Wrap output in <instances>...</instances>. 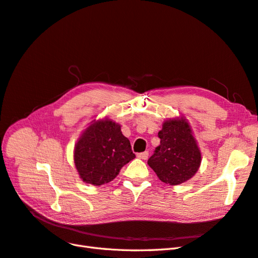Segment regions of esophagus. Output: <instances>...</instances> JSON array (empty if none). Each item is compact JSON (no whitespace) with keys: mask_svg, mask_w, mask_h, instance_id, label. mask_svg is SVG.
I'll list each match as a JSON object with an SVG mask.
<instances>
[{"mask_svg":"<svg viewBox=\"0 0 258 258\" xmlns=\"http://www.w3.org/2000/svg\"><path fill=\"white\" fill-rule=\"evenodd\" d=\"M148 155H150V154H148V152H143V153H139L138 154V157L139 158H141V159H147L148 158Z\"/></svg>","mask_w":258,"mask_h":258,"instance_id":"34e87169","label":"esophagus"}]
</instances>
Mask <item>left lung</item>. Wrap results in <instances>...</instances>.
<instances>
[{
  "mask_svg": "<svg viewBox=\"0 0 258 258\" xmlns=\"http://www.w3.org/2000/svg\"><path fill=\"white\" fill-rule=\"evenodd\" d=\"M160 145L147 160L160 181L178 185L191 178L197 172L201 154L190 127L185 119H170L158 132Z\"/></svg>",
  "mask_w": 258,
  "mask_h": 258,
  "instance_id": "1",
  "label": "left lung"
}]
</instances>
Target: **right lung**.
<instances>
[{
  "label": "right lung",
  "mask_w": 258,
  "mask_h": 258,
  "mask_svg": "<svg viewBox=\"0 0 258 258\" xmlns=\"http://www.w3.org/2000/svg\"><path fill=\"white\" fill-rule=\"evenodd\" d=\"M136 158L120 126L110 119L93 121L75 145L74 162L83 181L100 186L111 182Z\"/></svg>",
  "instance_id": "right-lung-1"
}]
</instances>
